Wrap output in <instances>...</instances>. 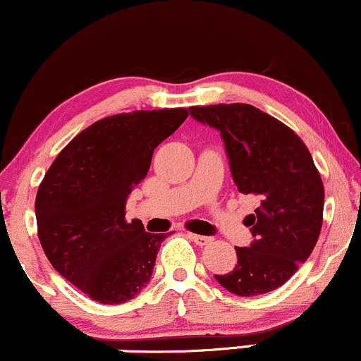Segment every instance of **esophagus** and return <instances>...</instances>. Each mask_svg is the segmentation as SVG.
<instances>
[{
    "label": "esophagus",
    "mask_w": 361,
    "mask_h": 361,
    "mask_svg": "<svg viewBox=\"0 0 361 361\" xmlns=\"http://www.w3.org/2000/svg\"><path fill=\"white\" fill-rule=\"evenodd\" d=\"M189 238L194 241V243L199 245V247H206V245H209L213 238H209V236H202V235H194V233H189Z\"/></svg>",
    "instance_id": "1"
}]
</instances>
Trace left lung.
<instances>
[{"label": "left lung", "instance_id": "obj_1", "mask_svg": "<svg viewBox=\"0 0 361 361\" xmlns=\"http://www.w3.org/2000/svg\"><path fill=\"white\" fill-rule=\"evenodd\" d=\"M190 114L221 131L236 188L258 199L243 221L255 240L235 248L238 265L216 281L241 298L279 289L311 255L323 226L324 185L306 143L252 104L192 106Z\"/></svg>", "mask_w": 361, "mask_h": 361}]
</instances>
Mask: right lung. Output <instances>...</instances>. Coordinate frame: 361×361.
<instances>
[{"instance_id": "right-lung-1", "label": "right lung", "mask_w": 361, "mask_h": 361, "mask_svg": "<svg viewBox=\"0 0 361 361\" xmlns=\"http://www.w3.org/2000/svg\"><path fill=\"white\" fill-rule=\"evenodd\" d=\"M189 116L185 108L120 113L92 123L62 148L40 182L37 233L66 281L101 304H123L147 286L167 235L125 219L128 194L154 150Z\"/></svg>"}]
</instances>
